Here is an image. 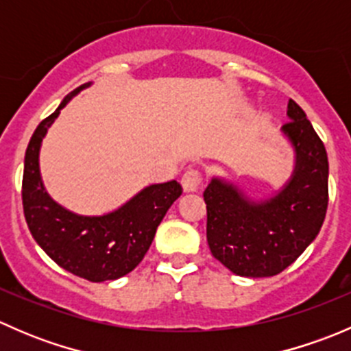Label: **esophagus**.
I'll return each instance as SVG.
<instances>
[{
	"label": "esophagus",
	"mask_w": 351,
	"mask_h": 351,
	"mask_svg": "<svg viewBox=\"0 0 351 351\" xmlns=\"http://www.w3.org/2000/svg\"><path fill=\"white\" fill-rule=\"evenodd\" d=\"M202 185V173L198 169H186L185 175L182 176V186L185 192H197Z\"/></svg>",
	"instance_id": "esophagus-1"
}]
</instances>
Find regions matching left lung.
Listing matches in <instances>:
<instances>
[{
	"mask_svg": "<svg viewBox=\"0 0 351 351\" xmlns=\"http://www.w3.org/2000/svg\"><path fill=\"white\" fill-rule=\"evenodd\" d=\"M282 132L295 153L284 189L253 202L232 183L212 178L204 192L207 243L215 260L239 277H274L316 239L328 208V154L304 110L289 100Z\"/></svg>",
	"mask_w": 351,
	"mask_h": 351,
	"instance_id": "left-lung-1",
	"label": "left lung"
}]
</instances>
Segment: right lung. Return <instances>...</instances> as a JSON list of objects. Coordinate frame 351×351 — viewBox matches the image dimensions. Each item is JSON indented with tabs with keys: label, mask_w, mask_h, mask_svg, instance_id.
Here are the masks:
<instances>
[{
	"label": "right lung",
	"mask_w": 351,
	"mask_h": 351,
	"mask_svg": "<svg viewBox=\"0 0 351 351\" xmlns=\"http://www.w3.org/2000/svg\"><path fill=\"white\" fill-rule=\"evenodd\" d=\"M90 84L71 91L35 129L25 153L22 200L32 236L59 267L90 282H105L130 274L143 261L156 229L183 190L176 180L156 183L105 215H77L49 197L38 169L42 139L67 101Z\"/></svg>",
	"instance_id": "add662e5"
}]
</instances>
